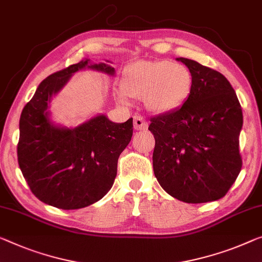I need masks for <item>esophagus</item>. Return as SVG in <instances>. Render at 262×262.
Returning <instances> with one entry per match:
<instances>
[{
    "label": "esophagus",
    "instance_id": "34e87169",
    "mask_svg": "<svg viewBox=\"0 0 262 262\" xmlns=\"http://www.w3.org/2000/svg\"><path fill=\"white\" fill-rule=\"evenodd\" d=\"M134 127L135 130H145L147 127V123L143 117L140 116H136L134 118Z\"/></svg>",
    "mask_w": 262,
    "mask_h": 262
}]
</instances>
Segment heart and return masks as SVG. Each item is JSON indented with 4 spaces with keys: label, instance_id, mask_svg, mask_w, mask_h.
Here are the masks:
<instances>
[{
    "label": "heart",
    "instance_id": "b5f03b06",
    "mask_svg": "<svg viewBox=\"0 0 262 262\" xmlns=\"http://www.w3.org/2000/svg\"><path fill=\"white\" fill-rule=\"evenodd\" d=\"M117 99L130 104V96L144 98L145 105L155 114L176 111L190 97L193 77L187 67L160 61H138L128 66L120 80Z\"/></svg>",
    "mask_w": 262,
    "mask_h": 262
}]
</instances>
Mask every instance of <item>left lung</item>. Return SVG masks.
<instances>
[{
    "label": "left lung",
    "mask_w": 262,
    "mask_h": 262,
    "mask_svg": "<svg viewBox=\"0 0 262 262\" xmlns=\"http://www.w3.org/2000/svg\"><path fill=\"white\" fill-rule=\"evenodd\" d=\"M177 61L191 71L193 88L179 108L151 119L155 176L173 198L208 203L223 198L241 171L243 110L224 75L192 59Z\"/></svg>",
    "instance_id": "left-lung-1"
}]
</instances>
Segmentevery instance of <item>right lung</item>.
Wrapping results in <instances>:
<instances>
[{"label":"right lung","mask_w":262,"mask_h":262,"mask_svg":"<svg viewBox=\"0 0 262 262\" xmlns=\"http://www.w3.org/2000/svg\"><path fill=\"white\" fill-rule=\"evenodd\" d=\"M84 69L115 75L107 63L85 58L72 64L41 82L19 118L17 158L24 179L39 200L62 210L86 207L110 191L119 155L130 143L134 127L132 118L114 123L105 115L75 127L52 122V97Z\"/></svg>","instance_id":"1"}]
</instances>
